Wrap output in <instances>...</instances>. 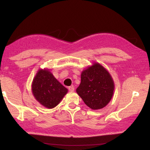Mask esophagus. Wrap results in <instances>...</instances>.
Here are the masks:
<instances>
[{"mask_svg": "<svg viewBox=\"0 0 150 150\" xmlns=\"http://www.w3.org/2000/svg\"><path fill=\"white\" fill-rule=\"evenodd\" d=\"M68 89H69L70 92H73V91H74L75 88L73 86H70V87H69V88H68Z\"/></svg>", "mask_w": 150, "mask_h": 150, "instance_id": "1", "label": "esophagus"}]
</instances>
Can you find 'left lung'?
Segmentation results:
<instances>
[{
  "mask_svg": "<svg viewBox=\"0 0 150 150\" xmlns=\"http://www.w3.org/2000/svg\"><path fill=\"white\" fill-rule=\"evenodd\" d=\"M77 93L88 107L103 108L110 102L114 92V82L102 65L95 63L81 73Z\"/></svg>",
  "mask_w": 150,
  "mask_h": 150,
  "instance_id": "left-lung-1",
  "label": "left lung"
}]
</instances>
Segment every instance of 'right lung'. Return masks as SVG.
I'll list each match as a JSON object with an SVG mask.
<instances>
[{"label":"right lung","instance_id":"1","mask_svg":"<svg viewBox=\"0 0 150 150\" xmlns=\"http://www.w3.org/2000/svg\"><path fill=\"white\" fill-rule=\"evenodd\" d=\"M32 93L40 104L52 108L59 103L67 89L49 71L40 69L33 80Z\"/></svg>","mask_w":150,"mask_h":150}]
</instances>
